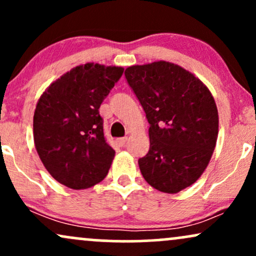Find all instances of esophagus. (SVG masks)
Returning <instances> with one entry per match:
<instances>
[{
  "label": "esophagus",
  "mask_w": 256,
  "mask_h": 256,
  "mask_svg": "<svg viewBox=\"0 0 256 256\" xmlns=\"http://www.w3.org/2000/svg\"><path fill=\"white\" fill-rule=\"evenodd\" d=\"M126 140H128V137H122V138H118V143L120 146H125Z\"/></svg>",
  "instance_id": "1"
}]
</instances>
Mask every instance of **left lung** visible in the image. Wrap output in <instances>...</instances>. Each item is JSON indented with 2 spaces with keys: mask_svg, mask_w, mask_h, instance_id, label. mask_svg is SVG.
Segmentation results:
<instances>
[{
  "mask_svg": "<svg viewBox=\"0 0 256 256\" xmlns=\"http://www.w3.org/2000/svg\"><path fill=\"white\" fill-rule=\"evenodd\" d=\"M125 77L150 125L140 173L158 192H182L201 177L216 148L219 116L212 94L192 72L167 61L130 66Z\"/></svg>",
  "mask_w": 256,
  "mask_h": 256,
  "instance_id": "obj_1",
  "label": "left lung"
}]
</instances>
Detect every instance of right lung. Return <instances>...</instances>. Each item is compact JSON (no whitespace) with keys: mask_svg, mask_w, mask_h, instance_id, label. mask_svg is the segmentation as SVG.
<instances>
[{"mask_svg":"<svg viewBox=\"0 0 256 256\" xmlns=\"http://www.w3.org/2000/svg\"><path fill=\"white\" fill-rule=\"evenodd\" d=\"M124 68L88 62L46 88L34 116V140L46 171L74 190L104 180L116 152L106 142L98 108Z\"/></svg>","mask_w":256,"mask_h":256,"instance_id":"right-lung-1","label":"right lung"}]
</instances>
